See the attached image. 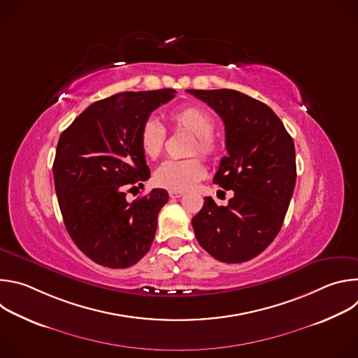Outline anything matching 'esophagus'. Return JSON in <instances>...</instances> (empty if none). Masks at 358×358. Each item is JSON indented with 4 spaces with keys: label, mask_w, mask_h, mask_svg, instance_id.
Returning a JSON list of instances; mask_svg holds the SVG:
<instances>
[{
    "label": "esophagus",
    "mask_w": 358,
    "mask_h": 358,
    "mask_svg": "<svg viewBox=\"0 0 358 358\" xmlns=\"http://www.w3.org/2000/svg\"><path fill=\"white\" fill-rule=\"evenodd\" d=\"M169 195H170L171 198H180V196L184 195V192H182V191H169Z\"/></svg>",
    "instance_id": "1"
}]
</instances>
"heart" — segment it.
<instances>
[{"label": "heart", "mask_w": 358, "mask_h": 358, "mask_svg": "<svg viewBox=\"0 0 358 358\" xmlns=\"http://www.w3.org/2000/svg\"><path fill=\"white\" fill-rule=\"evenodd\" d=\"M170 120L177 130L194 134L188 155H201L213 159L218 152V143L214 137V117L199 106H185L171 113ZM140 147L148 159H157L164 148L166 130L156 119H148L143 123L138 134ZM206 167L196 157L187 160H167L155 173L157 185L170 191H187L206 177Z\"/></svg>", "instance_id": "obj_1"}]
</instances>
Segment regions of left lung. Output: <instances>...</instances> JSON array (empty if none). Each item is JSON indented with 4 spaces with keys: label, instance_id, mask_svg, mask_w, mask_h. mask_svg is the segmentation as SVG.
Here are the masks:
<instances>
[{
    "label": "left lung",
    "instance_id": "1",
    "mask_svg": "<svg viewBox=\"0 0 358 358\" xmlns=\"http://www.w3.org/2000/svg\"><path fill=\"white\" fill-rule=\"evenodd\" d=\"M188 93L213 108L225 124L228 156L214 182L232 189L227 207L206 196L192 218L198 243L225 264L262 253L279 234L296 184L294 143L282 120L262 101L232 89Z\"/></svg>",
    "mask_w": 358,
    "mask_h": 358
}]
</instances>
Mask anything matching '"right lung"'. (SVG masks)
I'll list each match as a JSON object with an SVG mask.
<instances>
[{"mask_svg":"<svg viewBox=\"0 0 358 358\" xmlns=\"http://www.w3.org/2000/svg\"><path fill=\"white\" fill-rule=\"evenodd\" d=\"M174 96V89H159L101 99L59 137L52 169L59 208L72 241L97 265L130 268L155 239L167 191L155 188L129 202L126 189L150 178L140 129Z\"/></svg>","mask_w":358,"mask_h":358,"instance_id":"obj_1","label":"right lung"}]
</instances>
